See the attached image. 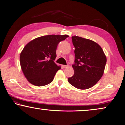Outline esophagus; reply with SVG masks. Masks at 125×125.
Segmentation results:
<instances>
[{"mask_svg": "<svg viewBox=\"0 0 125 125\" xmlns=\"http://www.w3.org/2000/svg\"><path fill=\"white\" fill-rule=\"evenodd\" d=\"M67 66H68V65H62V68H64V69L66 68V67H67Z\"/></svg>", "mask_w": 125, "mask_h": 125, "instance_id": "34e87169", "label": "esophagus"}]
</instances>
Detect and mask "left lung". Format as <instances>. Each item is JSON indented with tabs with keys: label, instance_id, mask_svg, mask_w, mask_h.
<instances>
[{
	"label": "left lung",
	"instance_id": "left-lung-1",
	"mask_svg": "<svg viewBox=\"0 0 125 125\" xmlns=\"http://www.w3.org/2000/svg\"><path fill=\"white\" fill-rule=\"evenodd\" d=\"M72 41L75 59L72 65L74 75L68 78L72 86L80 89L91 88L103 75L106 58L100 46L94 41L73 36Z\"/></svg>",
	"mask_w": 125,
	"mask_h": 125
}]
</instances>
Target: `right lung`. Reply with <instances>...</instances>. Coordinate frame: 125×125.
I'll list each match as a JSON object with an SVG mask.
<instances>
[{
    "label": "right lung",
    "mask_w": 125,
    "mask_h": 125,
    "mask_svg": "<svg viewBox=\"0 0 125 125\" xmlns=\"http://www.w3.org/2000/svg\"><path fill=\"white\" fill-rule=\"evenodd\" d=\"M67 35H47L30 42L20 56V65L28 82L36 86H43L53 81L60 67L54 60L58 44Z\"/></svg>",
    "instance_id": "obj_1"
}]
</instances>
